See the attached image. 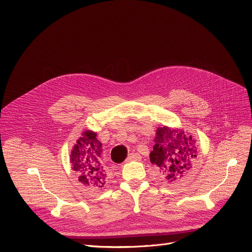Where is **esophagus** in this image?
<instances>
[{"label": "esophagus", "instance_id": "1", "mask_svg": "<svg viewBox=\"0 0 252 252\" xmlns=\"http://www.w3.org/2000/svg\"><path fill=\"white\" fill-rule=\"evenodd\" d=\"M140 158V155L139 154H135V152H133V154H130L128 156L127 158V161H132V159H136Z\"/></svg>", "mask_w": 252, "mask_h": 252}]
</instances>
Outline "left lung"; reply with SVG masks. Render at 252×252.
I'll return each instance as SVG.
<instances>
[{
	"instance_id": "obj_1",
	"label": "left lung",
	"mask_w": 252,
	"mask_h": 252,
	"mask_svg": "<svg viewBox=\"0 0 252 252\" xmlns=\"http://www.w3.org/2000/svg\"><path fill=\"white\" fill-rule=\"evenodd\" d=\"M156 145L150 152V162L158 167L159 173L168 182L178 181L192 167L196 147L191 135L182 129L158 128Z\"/></svg>"
}]
</instances>
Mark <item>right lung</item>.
Here are the masks:
<instances>
[{
  "instance_id": "1",
  "label": "right lung",
  "mask_w": 252,
  "mask_h": 252,
  "mask_svg": "<svg viewBox=\"0 0 252 252\" xmlns=\"http://www.w3.org/2000/svg\"><path fill=\"white\" fill-rule=\"evenodd\" d=\"M102 144L96 133L85 131L74 145L70 162L80 175L79 181L89 187H103L107 183V170L102 162Z\"/></svg>"
}]
</instances>
